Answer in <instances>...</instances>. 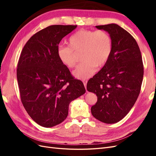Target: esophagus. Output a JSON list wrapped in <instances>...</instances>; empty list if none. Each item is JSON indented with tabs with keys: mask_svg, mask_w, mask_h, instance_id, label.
Masks as SVG:
<instances>
[{
	"mask_svg": "<svg viewBox=\"0 0 156 156\" xmlns=\"http://www.w3.org/2000/svg\"><path fill=\"white\" fill-rule=\"evenodd\" d=\"M83 83L84 84V86L85 87L86 90H87V80H83Z\"/></svg>",
	"mask_w": 156,
	"mask_h": 156,
	"instance_id": "esophagus-1",
	"label": "esophagus"
}]
</instances>
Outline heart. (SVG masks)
Returning a JSON list of instances; mask_svg holds the SVG:
<instances>
[{
  "mask_svg": "<svg viewBox=\"0 0 156 156\" xmlns=\"http://www.w3.org/2000/svg\"><path fill=\"white\" fill-rule=\"evenodd\" d=\"M68 45L58 47V59L65 66L73 68L77 64L75 53L82 51L83 62L73 72L74 77L80 79L90 77L96 72L97 66L105 65L110 57L112 48L110 35L102 30H80L69 37Z\"/></svg>",
  "mask_w": 156,
  "mask_h": 156,
  "instance_id": "obj_1",
  "label": "heart"
}]
</instances>
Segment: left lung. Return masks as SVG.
Segmentation results:
<instances>
[{"label": "left lung", "mask_w": 156, "mask_h": 156, "mask_svg": "<svg viewBox=\"0 0 156 156\" xmlns=\"http://www.w3.org/2000/svg\"><path fill=\"white\" fill-rule=\"evenodd\" d=\"M96 27L109 34L112 48L107 63L87 83V90L98 97L91 112L98 120L115 124L137 100L144 74L142 56L134 37L123 28L113 23Z\"/></svg>", "instance_id": "8db88e82"}]
</instances>
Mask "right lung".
Segmentation results:
<instances>
[{"label": "right lung", "instance_id": "obj_1", "mask_svg": "<svg viewBox=\"0 0 156 156\" xmlns=\"http://www.w3.org/2000/svg\"><path fill=\"white\" fill-rule=\"evenodd\" d=\"M77 25H51L33 35L18 61L17 79L21 100L37 124L51 127L68 115L70 102L86 92L57 55L58 44Z\"/></svg>", "mask_w": 156, "mask_h": 156}]
</instances>
